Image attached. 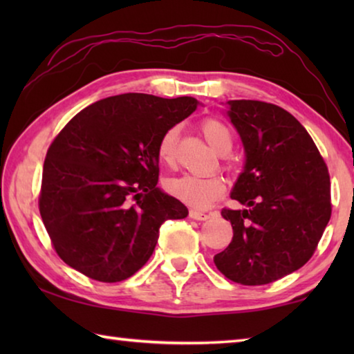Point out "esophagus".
Wrapping results in <instances>:
<instances>
[{
  "label": "esophagus",
  "instance_id": "34e87169",
  "mask_svg": "<svg viewBox=\"0 0 354 354\" xmlns=\"http://www.w3.org/2000/svg\"><path fill=\"white\" fill-rule=\"evenodd\" d=\"M190 218H195V220H207L209 217H211V214L207 212H203V211H196V209H190Z\"/></svg>",
  "mask_w": 354,
  "mask_h": 354
}]
</instances>
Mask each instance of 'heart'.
<instances>
[{
  "instance_id": "1",
  "label": "heart",
  "mask_w": 354,
  "mask_h": 354,
  "mask_svg": "<svg viewBox=\"0 0 354 354\" xmlns=\"http://www.w3.org/2000/svg\"><path fill=\"white\" fill-rule=\"evenodd\" d=\"M201 133L206 137L215 151L225 154L232 147V133L227 124L218 118H206L201 123ZM179 128L171 127L167 129L158 143V158L160 162L173 167L176 162V147H178ZM169 194L175 198L184 201L192 207L205 209L211 206L215 200H218L225 194L226 184L223 178L218 175L198 176V175H183L171 178L165 184Z\"/></svg>"
}]
</instances>
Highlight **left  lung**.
<instances>
[{"mask_svg":"<svg viewBox=\"0 0 354 354\" xmlns=\"http://www.w3.org/2000/svg\"><path fill=\"white\" fill-rule=\"evenodd\" d=\"M241 136L245 167L223 209L232 241L214 256L227 279L262 286L306 263L331 218L329 173L313 137L283 107L256 100L227 101Z\"/></svg>","mask_w":354,"mask_h":354,"instance_id":"8db88e82","label":"left lung"}]
</instances>
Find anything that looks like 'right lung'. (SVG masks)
Here are the masks:
<instances>
[{
    "label": "right lung",
    "instance_id": "obj_1",
    "mask_svg": "<svg viewBox=\"0 0 354 354\" xmlns=\"http://www.w3.org/2000/svg\"><path fill=\"white\" fill-rule=\"evenodd\" d=\"M198 101L123 93L87 106L48 148L39 209L59 257L101 283H118L153 254L165 220L187 207L156 187L158 143Z\"/></svg>",
    "mask_w": 354,
    "mask_h": 354
}]
</instances>
